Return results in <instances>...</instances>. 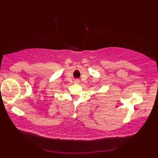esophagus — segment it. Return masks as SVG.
I'll list each match as a JSON object with an SVG mask.
<instances>
[{
    "instance_id": "34e87169",
    "label": "esophagus",
    "mask_w": 158,
    "mask_h": 158,
    "mask_svg": "<svg viewBox=\"0 0 158 158\" xmlns=\"http://www.w3.org/2000/svg\"><path fill=\"white\" fill-rule=\"evenodd\" d=\"M79 81L78 79H76V80H75V83H79Z\"/></svg>"
}]
</instances>
